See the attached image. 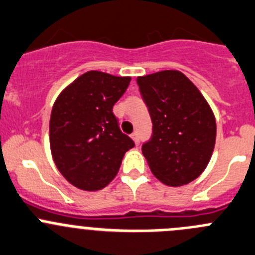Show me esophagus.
Masks as SVG:
<instances>
[{"label": "esophagus", "mask_w": 255, "mask_h": 255, "mask_svg": "<svg viewBox=\"0 0 255 255\" xmlns=\"http://www.w3.org/2000/svg\"><path fill=\"white\" fill-rule=\"evenodd\" d=\"M131 139L134 140L135 145H139L140 139H139V134H137V132H134V134H131Z\"/></svg>", "instance_id": "1"}]
</instances>
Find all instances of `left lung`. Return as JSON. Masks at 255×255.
Here are the masks:
<instances>
[{
	"label": "left lung",
	"instance_id": "obj_1",
	"mask_svg": "<svg viewBox=\"0 0 255 255\" xmlns=\"http://www.w3.org/2000/svg\"><path fill=\"white\" fill-rule=\"evenodd\" d=\"M152 121L151 140L141 150L150 170L168 186L195 180L209 164L217 123L198 87L178 70L136 79Z\"/></svg>",
	"mask_w": 255,
	"mask_h": 255
}]
</instances>
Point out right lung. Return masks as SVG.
Segmentation results:
<instances>
[{
    "mask_svg": "<svg viewBox=\"0 0 255 255\" xmlns=\"http://www.w3.org/2000/svg\"><path fill=\"white\" fill-rule=\"evenodd\" d=\"M130 76L87 71L55 100L50 118V149L65 179L85 191L101 190L118 174L134 141L119 129L113 106Z\"/></svg>",
    "mask_w": 255,
    "mask_h": 255,
    "instance_id": "obj_1",
    "label": "right lung"
}]
</instances>
